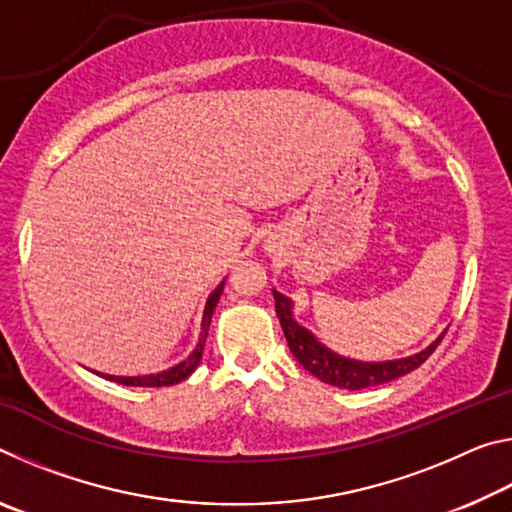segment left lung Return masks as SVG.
Instances as JSON below:
<instances>
[{
  "instance_id": "8db88e82",
  "label": "left lung",
  "mask_w": 512,
  "mask_h": 512,
  "mask_svg": "<svg viewBox=\"0 0 512 512\" xmlns=\"http://www.w3.org/2000/svg\"><path fill=\"white\" fill-rule=\"evenodd\" d=\"M275 298V311L277 318H280L282 332L287 336L289 350L293 357L311 375L325 381L329 386H339L345 391H361V388L379 386L386 384V381H393L397 377L406 375L429 359V354L438 348V343L443 341L445 332L438 336L436 341L429 343L427 348L411 354V357L402 359H391V361H359L343 357V354L329 350L325 343H320L314 332H309L307 327H302L296 316H293V300L282 296L280 291L273 289Z\"/></svg>"
}]
</instances>
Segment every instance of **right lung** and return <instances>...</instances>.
<instances>
[{"label": "right lung", "mask_w": 512, "mask_h": 512, "mask_svg": "<svg viewBox=\"0 0 512 512\" xmlns=\"http://www.w3.org/2000/svg\"><path fill=\"white\" fill-rule=\"evenodd\" d=\"M223 287H225V280L210 293V298H207V302H205L203 323H201V336H198L196 348L192 350V354H189V357H185L183 361L176 363V366L167 368V370L153 372V375L117 377V375H106V372H97V375L106 377L110 381H117V384H124V386H171V384H178V381L187 379L198 368V363H201V359H203V348H205V341H207V332H210V323H212L216 302H219V298H221Z\"/></svg>", "instance_id": "right-lung-1"}]
</instances>
